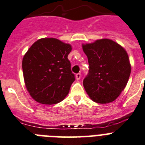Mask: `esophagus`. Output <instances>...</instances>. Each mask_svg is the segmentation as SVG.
Here are the masks:
<instances>
[{
  "instance_id": "1",
  "label": "esophagus",
  "mask_w": 145,
  "mask_h": 145,
  "mask_svg": "<svg viewBox=\"0 0 145 145\" xmlns=\"http://www.w3.org/2000/svg\"><path fill=\"white\" fill-rule=\"evenodd\" d=\"M80 78H81L80 73H78V74H76V80H80Z\"/></svg>"
}]
</instances>
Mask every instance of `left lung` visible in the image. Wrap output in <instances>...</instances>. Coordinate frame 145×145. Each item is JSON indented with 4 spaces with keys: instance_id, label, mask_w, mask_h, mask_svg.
Segmentation results:
<instances>
[{
    "instance_id": "obj_1",
    "label": "left lung",
    "mask_w": 145,
    "mask_h": 145,
    "mask_svg": "<svg viewBox=\"0 0 145 145\" xmlns=\"http://www.w3.org/2000/svg\"><path fill=\"white\" fill-rule=\"evenodd\" d=\"M88 57L89 75L83 86L94 102L106 104L113 102L127 84L131 72L126 50L109 39H101L82 44Z\"/></svg>"
}]
</instances>
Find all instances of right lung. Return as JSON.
Returning <instances> with one entry per match:
<instances>
[{
  "label": "right lung",
  "instance_id": "add662e5",
  "mask_svg": "<svg viewBox=\"0 0 145 145\" xmlns=\"http://www.w3.org/2000/svg\"><path fill=\"white\" fill-rule=\"evenodd\" d=\"M70 44L55 38H42L24 54L22 69L26 88L36 102L46 105L65 98L75 80L68 56Z\"/></svg>",
  "mask_w": 145,
  "mask_h": 145
}]
</instances>
